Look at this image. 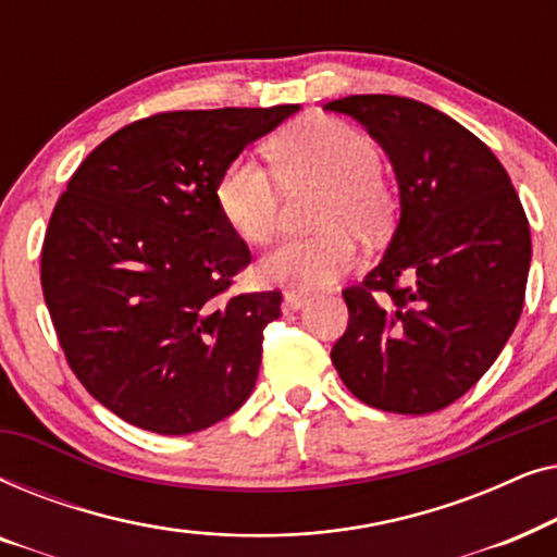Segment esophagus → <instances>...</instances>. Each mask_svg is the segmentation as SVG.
I'll list each match as a JSON object with an SVG mask.
<instances>
[{
	"label": "esophagus",
	"mask_w": 557,
	"mask_h": 557,
	"mask_svg": "<svg viewBox=\"0 0 557 557\" xmlns=\"http://www.w3.org/2000/svg\"><path fill=\"white\" fill-rule=\"evenodd\" d=\"M304 304H307V294L286 292L284 294V304H281V307H284V311H296V309H301Z\"/></svg>",
	"instance_id": "34e87169"
}]
</instances>
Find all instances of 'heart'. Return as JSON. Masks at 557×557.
Listing matches in <instances>:
<instances>
[{"label": "heart", "instance_id": "b5f03b06", "mask_svg": "<svg viewBox=\"0 0 557 557\" xmlns=\"http://www.w3.org/2000/svg\"><path fill=\"white\" fill-rule=\"evenodd\" d=\"M269 154L278 183L256 159L238 157L220 172L215 205L240 240L261 246L276 233L278 185L286 193L322 187L317 227L324 233L284 240L258 263L263 284L317 292L357 265V243L349 231L377 238L391 225L395 200L380 174L383 157L368 134L332 116L307 119L281 132L269 144Z\"/></svg>", "mask_w": 557, "mask_h": 557}]
</instances>
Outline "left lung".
I'll return each instance as SVG.
<instances>
[{
  "mask_svg": "<svg viewBox=\"0 0 557 557\" xmlns=\"http://www.w3.org/2000/svg\"><path fill=\"white\" fill-rule=\"evenodd\" d=\"M324 109L387 151L403 210L383 261L342 292L349 322L332 362L368 406L433 413L479 383L520 322L528 215L492 149L446 113L380 94Z\"/></svg>",
  "mask_w": 557,
  "mask_h": 557,
  "instance_id": "1",
  "label": "left lung"
}]
</instances>
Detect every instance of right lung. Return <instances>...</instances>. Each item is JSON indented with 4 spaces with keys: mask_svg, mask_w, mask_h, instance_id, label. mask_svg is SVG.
<instances>
[{
    "mask_svg": "<svg viewBox=\"0 0 557 557\" xmlns=\"http://www.w3.org/2000/svg\"><path fill=\"white\" fill-rule=\"evenodd\" d=\"M299 106L162 111L111 134L52 208L40 284L65 360L136 429L185 436L253 391L281 292L231 294L250 250L220 172Z\"/></svg>",
    "mask_w": 557,
    "mask_h": 557,
    "instance_id": "right-lung-1",
    "label": "right lung"
}]
</instances>
